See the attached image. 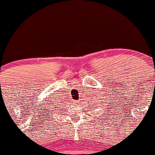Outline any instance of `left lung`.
<instances>
[{
  "label": "left lung",
  "instance_id": "obj_1",
  "mask_svg": "<svg viewBox=\"0 0 155 155\" xmlns=\"http://www.w3.org/2000/svg\"><path fill=\"white\" fill-rule=\"evenodd\" d=\"M97 101H96V103H97ZM99 102H101V101H99ZM99 104H103V103H99ZM101 104H95V105H94V106H92V110H93L94 109V108H95V106H96V107H97V108H98V106H99V107H101ZM104 106H105V105H104ZM102 108H104V110H105V106H104V107H103ZM99 111H101V110H99ZM104 113H105V112H104ZM106 113H107V112H106Z\"/></svg>",
  "mask_w": 155,
  "mask_h": 155
}]
</instances>
